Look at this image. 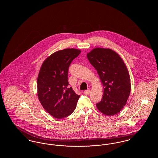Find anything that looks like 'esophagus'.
Segmentation results:
<instances>
[{"instance_id":"esophagus-1","label":"esophagus","mask_w":158,"mask_h":158,"mask_svg":"<svg viewBox=\"0 0 158 158\" xmlns=\"http://www.w3.org/2000/svg\"><path fill=\"white\" fill-rule=\"evenodd\" d=\"M90 90H85L84 92H83V93H84V94L85 95H88L89 94H90Z\"/></svg>"}]
</instances>
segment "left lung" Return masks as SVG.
<instances>
[{
  "label": "left lung",
  "mask_w": 158,
  "mask_h": 158,
  "mask_svg": "<svg viewBox=\"0 0 158 158\" xmlns=\"http://www.w3.org/2000/svg\"><path fill=\"white\" fill-rule=\"evenodd\" d=\"M87 57L97 70L104 88L102 98L96 105L98 110L109 116L119 113L131 91L130 77L124 62L113 50L100 47L92 50Z\"/></svg>",
  "instance_id": "obj_1"
}]
</instances>
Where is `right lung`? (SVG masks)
I'll list each match as a JSON object with an SVG mask.
<instances>
[{
  "label": "right lung",
  "instance_id": "1",
  "mask_svg": "<svg viewBox=\"0 0 158 158\" xmlns=\"http://www.w3.org/2000/svg\"><path fill=\"white\" fill-rule=\"evenodd\" d=\"M81 51L66 48L48 56L43 63L37 78L38 99L43 108L56 118L73 113L80 97L69 87L68 69Z\"/></svg>",
  "mask_w": 158,
  "mask_h": 158
}]
</instances>
